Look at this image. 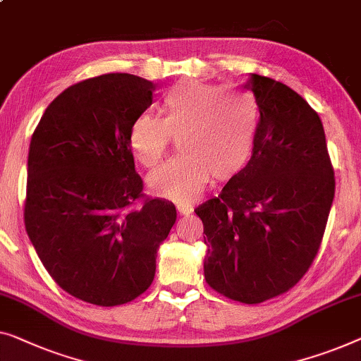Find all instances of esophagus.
<instances>
[{
	"label": "esophagus",
	"mask_w": 361,
	"mask_h": 361,
	"mask_svg": "<svg viewBox=\"0 0 361 361\" xmlns=\"http://www.w3.org/2000/svg\"><path fill=\"white\" fill-rule=\"evenodd\" d=\"M177 212H179L180 215H190L193 208L190 205H177Z\"/></svg>",
	"instance_id": "34e87169"
}]
</instances>
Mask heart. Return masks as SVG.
<instances>
[{"label": "heart", "instance_id": "heart-1", "mask_svg": "<svg viewBox=\"0 0 361 361\" xmlns=\"http://www.w3.org/2000/svg\"><path fill=\"white\" fill-rule=\"evenodd\" d=\"M257 107L247 94L224 86L187 81L163 99V117L142 114L130 130V149L146 168L164 158L171 137L179 156L153 171L148 185L158 197L193 202L213 176L229 180L252 156Z\"/></svg>", "mask_w": 361, "mask_h": 361}]
</instances>
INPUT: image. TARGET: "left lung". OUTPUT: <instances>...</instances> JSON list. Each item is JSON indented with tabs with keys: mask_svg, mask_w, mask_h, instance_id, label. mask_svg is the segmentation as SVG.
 <instances>
[{
	"mask_svg": "<svg viewBox=\"0 0 361 361\" xmlns=\"http://www.w3.org/2000/svg\"><path fill=\"white\" fill-rule=\"evenodd\" d=\"M259 107L252 156L203 223V271L218 293L257 305L288 291L311 267L331 212L336 179L317 112L283 82L250 75Z\"/></svg>",
	"mask_w": 361,
	"mask_h": 361,
	"instance_id": "8db88e82",
	"label": "left lung"
}]
</instances>
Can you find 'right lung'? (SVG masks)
Listing matches in <instances>:
<instances>
[{"label":"right lung","mask_w":361,"mask_h":361,"mask_svg":"<svg viewBox=\"0 0 361 361\" xmlns=\"http://www.w3.org/2000/svg\"><path fill=\"white\" fill-rule=\"evenodd\" d=\"M154 87L127 73L78 82L45 109L30 140L25 231L60 288L91 305L145 293L176 223L174 203L142 200L128 143Z\"/></svg>","instance_id":"right-lung-1"}]
</instances>
